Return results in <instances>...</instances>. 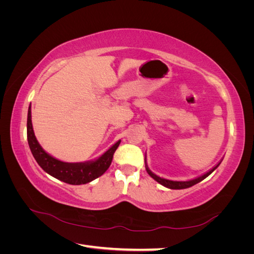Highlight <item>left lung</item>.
<instances>
[{"label": "left lung", "mask_w": 254, "mask_h": 254, "mask_svg": "<svg viewBox=\"0 0 254 254\" xmlns=\"http://www.w3.org/2000/svg\"><path fill=\"white\" fill-rule=\"evenodd\" d=\"M219 164H220V162H219L217 165H215V166L212 168V170H210L209 172H206L204 175H202V176H200V177H198V178H196V179L190 180V181H172V180H167V179H164V178H161V177H158L157 175L151 173V172L149 171V168H148L147 164H146V157H145V167H146V171H147L148 175H149L150 177H152V178L155 179L157 182H159L160 184H162V186H164V187H166V188H168V189H173V190L188 189V188H190V187L195 186V184H197L198 182L202 181L203 179L206 178L207 176L211 175L215 170H216V168L218 167Z\"/></svg>", "instance_id": "obj_1"}]
</instances>
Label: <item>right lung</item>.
<instances>
[{
    "label": "right lung",
    "mask_w": 254,
    "mask_h": 254,
    "mask_svg": "<svg viewBox=\"0 0 254 254\" xmlns=\"http://www.w3.org/2000/svg\"><path fill=\"white\" fill-rule=\"evenodd\" d=\"M27 141L30 151H32L37 163L41 166L44 172L56 179L64 181L68 184H86L92 180L98 178L107 170H108L115 150L119 147L121 141L115 143L110 149L107 150L104 155L93 162L89 163H65L51 157L45 152L38 143L32 125V113H30V105L27 113Z\"/></svg>",
    "instance_id": "1"
}]
</instances>
